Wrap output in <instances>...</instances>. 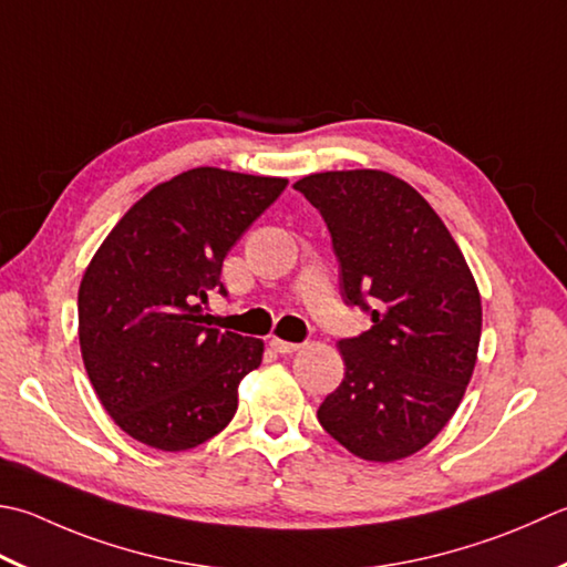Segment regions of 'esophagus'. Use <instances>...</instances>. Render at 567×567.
Returning <instances> with one entry per match:
<instances>
[{
	"instance_id": "esophagus-1",
	"label": "esophagus",
	"mask_w": 567,
	"mask_h": 567,
	"mask_svg": "<svg viewBox=\"0 0 567 567\" xmlns=\"http://www.w3.org/2000/svg\"><path fill=\"white\" fill-rule=\"evenodd\" d=\"M270 347L275 349V351H280V353H295L299 347H302V343H295V341H282V339H270Z\"/></svg>"
}]
</instances>
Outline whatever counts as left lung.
Wrapping results in <instances>:
<instances>
[{"label":"left lung","instance_id":"8db88e82","mask_svg":"<svg viewBox=\"0 0 567 567\" xmlns=\"http://www.w3.org/2000/svg\"><path fill=\"white\" fill-rule=\"evenodd\" d=\"M331 236L343 305L371 329L339 339L343 381L317 417L369 462L423 450L457 410L482 337V299L462 250L413 186L379 169L295 184Z\"/></svg>","mask_w":567,"mask_h":567}]
</instances>
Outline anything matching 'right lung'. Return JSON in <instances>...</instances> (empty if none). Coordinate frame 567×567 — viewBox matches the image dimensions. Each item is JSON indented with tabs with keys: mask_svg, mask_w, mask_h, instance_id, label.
Segmentation results:
<instances>
[{
	"mask_svg": "<svg viewBox=\"0 0 567 567\" xmlns=\"http://www.w3.org/2000/svg\"><path fill=\"white\" fill-rule=\"evenodd\" d=\"M287 179L198 166L154 186L110 230L78 290V337L100 403L130 437L192 450L238 410L262 341L210 327L220 268Z\"/></svg>",
	"mask_w": 567,
	"mask_h": 567,
	"instance_id": "add662e5",
	"label": "right lung"
}]
</instances>
